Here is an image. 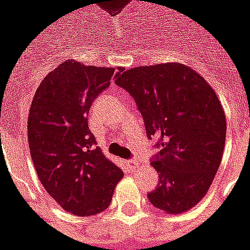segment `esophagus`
Here are the masks:
<instances>
[{"label":"esophagus","mask_w":250,"mask_h":250,"mask_svg":"<svg viewBox=\"0 0 250 250\" xmlns=\"http://www.w3.org/2000/svg\"><path fill=\"white\" fill-rule=\"evenodd\" d=\"M126 165H128L129 168L132 169V170H135V169L137 168V161H135V160L126 161Z\"/></svg>","instance_id":"1"}]
</instances>
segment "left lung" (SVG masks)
<instances>
[{
    "label": "left lung",
    "mask_w": 250,
    "mask_h": 250,
    "mask_svg": "<svg viewBox=\"0 0 250 250\" xmlns=\"http://www.w3.org/2000/svg\"><path fill=\"white\" fill-rule=\"evenodd\" d=\"M117 85L135 99L147 136L158 139L152 160L160 184L147 197L168 215L190 210L207 195L223 158L226 114L213 88L182 63L139 66Z\"/></svg>",
    "instance_id": "obj_1"
}]
</instances>
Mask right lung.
<instances>
[{
    "label": "right lung",
    "instance_id": "1",
    "mask_svg": "<svg viewBox=\"0 0 250 250\" xmlns=\"http://www.w3.org/2000/svg\"><path fill=\"white\" fill-rule=\"evenodd\" d=\"M121 71L68 59L41 81L30 105L27 137L35 172L71 215L105 210L124 176L96 146L88 124L93 99Z\"/></svg>",
    "mask_w": 250,
    "mask_h": 250
}]
</instances>
